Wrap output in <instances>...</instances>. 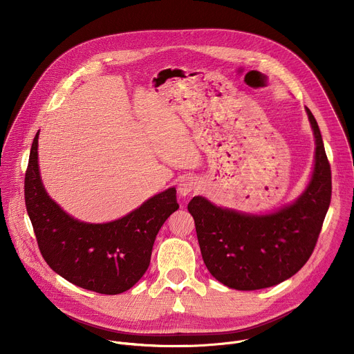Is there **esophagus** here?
<instances>
[{
	"instance_id": "1",
	"label": "esophagus",
	"mask_w": 354,
	"mask_h": 354,
	"mask_svg": "<svg viewBox=\"0 0 354 354\" xmlns=\"http://www.w3.org/2000/svg\"><path fill=\"white\" fill-rule=\"evenodd\" d=\"M196 189H197V180L193 179V178H186V179H183V180L179 183V187H178L180 196H189V194H192L193 192H196Z\"/></svg>"
}]
</instances>
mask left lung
Instances as JSON below:
<instances>
[{"label":"left lung","mask_w":354,"mask_h":354,"mask_svg":"<svg viewBox=\"0 0 354 354\" xmlns=\"http://www.w3.org/2000/svg\"><path fill=\"white\" fill-rule=\"evenodd\" d=\"M317 149L313 179L288 207L269 216H250L193 197L187 210L194 218L201 257L220 283L235 290H259L294 276L317 245L332 196V174L318 123L307 108Z\"/></svg>","instance_id":"8db88e82"}]
</instances>
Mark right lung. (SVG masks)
<instances>
[{"instance_id": "1", "label": "right lung", "mask_w": 354, "mask_h": 354, "mask_svg": "<svg viewBox=\"0 0 354 354\" xmlns=\"http://www.w3.org/2000/svg\"><path fill=\"white\" fill-rule=\"evenodd\" d=\"M36 133L25 174V205L43 259L70 283L99 294L131 288L145 273L156 236L179 209L171 187L126 217L108 224L80 223L50 198L37 165Z\"/></svg>"}]
</instances>
